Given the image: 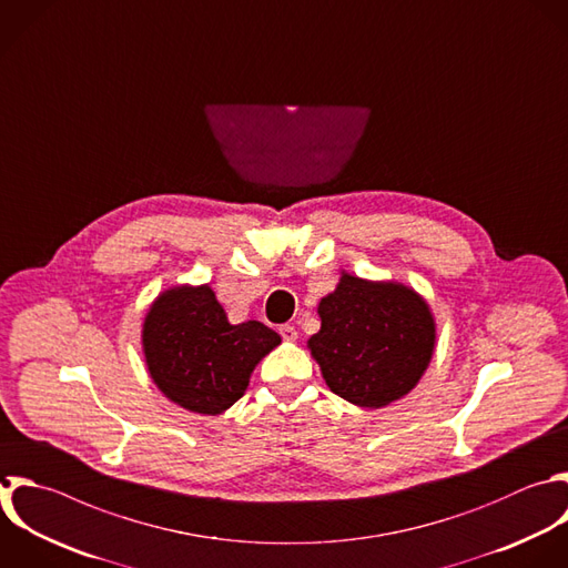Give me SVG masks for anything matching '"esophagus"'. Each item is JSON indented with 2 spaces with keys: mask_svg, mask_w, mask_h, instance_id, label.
<instances>
[{
  "mask_svg": "<svg viewBox=\"0 0 568 568\" xmlns=\"http://www.w3.org/2000/svg\"><path fill=\"white\" fill-rule=\"evenodd\" d=\"M280 335L286 339V342H295L297 339V328L293 324H282L280 326Z\"/></svg>",
  "mask_w": 568,
  "mask_h": 568,
  "instance_id": "esophagus-1",
  "label": "esophagus"
}]
</instances>
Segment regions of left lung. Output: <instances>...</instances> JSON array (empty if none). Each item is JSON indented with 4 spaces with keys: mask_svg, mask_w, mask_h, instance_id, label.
Masks as SVG:
<instances>
[{
    "mask_svg": "<svg viewBox=\"0 0 568 568\" xmlns=\"http://www.w3.org/2000/svg\"><path fill=\"white\" fill-rule=\"evenodd\" d=\"M317 311L322 328L308 346L335 395L379 408L419 382L433 355L435 324L415 291L342 275Z\"/></svg>",
    "mask_w": 568,
    "mask_h": 568,
    "instance_id": "8db88e82",
    "label": "left lung"
}]
</instances>
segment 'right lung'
<instances>
[{"instance_id": "obj_1", "label": "right lung", "mask_w": 568, "mask_h": 568, "mask_svg": "<svg viewBox=\"0 0 568 568\" xmlns=\"http://www.w3.org/2000/svg\"><path fill=\"white\" fill-rule=\"evenodd\" d=\"M262 322L231 324L211 286L173 288L144 322V355L160 390L202 415H217L246 390L255 364L280 344Z\"/></svg>"}]
</instances>
